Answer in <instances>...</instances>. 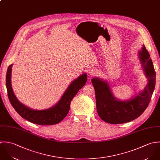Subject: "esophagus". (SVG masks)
<instances>
[{
	"instance_id": "34e87169",
	"label": "esophagus",
	"mask_w": 160,
	"mask_h": 160,
	"mask_svg": "<svg viewBox=\"0 0 160 160\" xmlns=\"http://www.w3.org/2000/svg\"><path fill=\"white\" fill-rule=\"evenodd\" d=\"M88 73L90 76H93L96 74V70L95 68H90L88 70Z\"/></svg>"
}]
</instances>
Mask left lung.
<instances>
[{
    "instance_id": "left-lung-1",
    "label": "left lung",
    "mask_w": 160,
    "mask_h": 160,
    "mask_svg": "<svg viewBox=\"0 0 160 160\" xmlns=\"http://www.w3.org/2000/svg\"><path fill=\"white\" fill-rule=\"evenodd\" d=\"M138 54L148 83L137 95L121 100L114 96L108 80L98 77L92 79L95 90L97 112L106 122L118 124L130 122L139 117L148 106L155 87L156 72L144 45Z\"/></svg>"
}]
</instances>
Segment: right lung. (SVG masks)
Here are the masks:
<instances>
[{
	"label": "right lung",
	"mask_w": 160,
	"mask_h": 160,
	"mask_svg": "<svg viewBox=\"0 0 160 160\" xmlns=\"http://www.w3.org/2000/svg\"><path fill=\"white\" fill-rule=\"evenodd\" d=\"M12 65L8 66L6 75V87L10 103L21 117L40 126L54 125L62 121L69 111L72 99L87 81V74L86 73L82 74L71 82L60 100L55 105L46 109L36 110L22 104L15 96L11 83Z\"/></svg>",
	"instance_id": "right-lung-1"
}]
</instances>
